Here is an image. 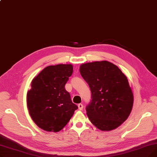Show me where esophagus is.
I'll return each mask as SVG.
<instances>
[{"label":"esophagus","mask_w":157,"mask_h":157,"mask_svg":"<svg viewBox=\"0 0 157 157\" xmlns=\"http://www.w3.org/2000/svg\"><path fill=\"white\" fill-rule=\"evenodd\" d=\"M78 108L79 110H82L83 109V105L82 104H78Z\"/></svg>","instance_id":"obj_1"}]
</instances>
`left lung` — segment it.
I'll return each mask as SVG.
<instances>
[{"mask_svg":"<svg viewBox=\"0 0 157 157\" xmlns=\"http://www.w3.org/2000/svg\"><path fill=\"white\" fill-rule=\"evenodd\" d=\"M79 72L92 92V101L86 108L90 121L102 131L118 127L128 118L134 103L126 76L108 61L83 63Z\"/></svg>","mask_w":157,"mask_h":157,"instance_id":"1","label":"left lung"}]
</instances>
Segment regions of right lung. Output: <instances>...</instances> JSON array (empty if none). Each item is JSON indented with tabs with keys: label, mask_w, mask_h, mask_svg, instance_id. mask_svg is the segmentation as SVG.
Returning a JSON list of instances; mask_svg holds the SVG:
<instances>
[{
	"label": "right lung",
	"mask_w": 157,
	"mask_h": 157,
	"mask_svg": "<svg viewBox=\"0 0 157 157\" xmlns=\"http://www.w3.org/2000/svg\"><path fill=\"white\" fill-rule=\"evenodd\" d=\"M72 72L71 64L49 65L32 79L27 94V108L31 118L41 129L59 132L78 109L65 88Z\"/></svg>",
	"instance_id": "1"
}]
</instances>
